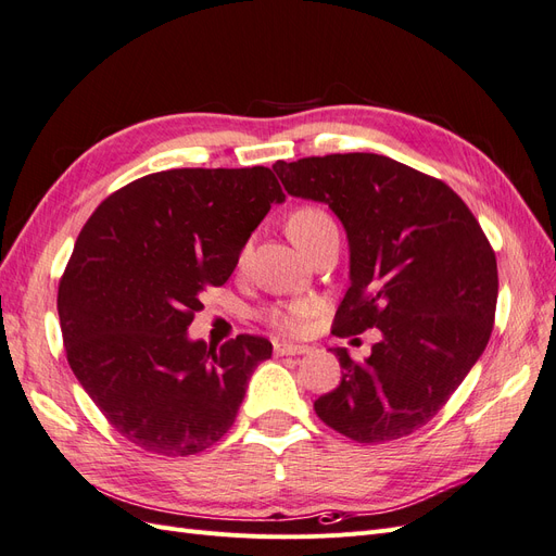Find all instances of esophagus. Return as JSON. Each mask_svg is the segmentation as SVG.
I'll list each match as a JSON object with an SVG mask.
<instances>
[{
	"instance_id": "esophagus-1",
	"label": "esophagus",
	"mask_w": 556,
	"mask_h": 556,
	"mask_svg": "<svg viewBox=\"0 0 556 556\" xmlns=\"http://www.w3.org/2000/svg\"><path fill=\"white\" fill-rule=\"evenodd\" d=\"M276 355L278 357H299V355H308L306 345H294V343H276Z\"/></svg>"
}]
</instances>
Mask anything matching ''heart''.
Instances as JSON below:
<instances>
[{
	"label": "heart",
	"mask_w": 556,
	"mask_h": 556,
	"mask_svg": "<svg viewBox=\"0 0 556 556\" xmlns=\"http://www.w3.org/2000/svg\"><path fill=\"white\" fill-rule=\"evenodd\" d=\"M333 227L336 225L329 217V213H325L323 208H317V206H301L290 215V220H288L290 237L301 250H304L315 237H319V233L327 231V229H333ZM304 313H306L304 306H294V308L285 311V313L282 311L271 313V319H274L276 327H280L285 331H292V329L299 327V319L304 317Z\"/></svg>",
	"instance_id": "heart-1"
}]
</instances>
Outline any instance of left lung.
Returning a JSON list of instances; mask_svg holds the SVG:
<instances>
[{"instance_id":"obj_1","label":"left lung","mask_w":556,"mask_h":556,"mask_svg":"<svg viewBox=\"0 0 556 556\" xmlns=\"http://www.w3.org/2000/svg\"><path fill=\"white\" fill-rule=\"evenodd\" d=\"M282 188L327 204L350 248L336 333L380 329L362 364L331 348L341 384L315 401L357 443L403 439L439 413L486 348L498 274L473 213L445 182L374 153L276 162Z\"/></svg>"}]
</instances>
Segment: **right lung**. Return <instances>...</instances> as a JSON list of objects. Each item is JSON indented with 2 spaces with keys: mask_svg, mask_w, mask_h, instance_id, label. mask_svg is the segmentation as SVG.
<instances>
[{
  "mask_svg": "<svg viewBox=\"0 0 556 556\" xmlns=\"http://www.w3.org/2000/svg\"><path fill=\"white\" fill-rule=\"evenodd\" d=\"M285 194L271 169H172L129 182L80 229L60 282L66 359L127 441L188 457L220 441L274 345L190 339L201 294L227 282Z\"/></svg>",
  "mask_w": 556,
  "mask_h": 556,
  "instance_id": "right-lung-1",
  "label": "right lung"
}]
</instances>
